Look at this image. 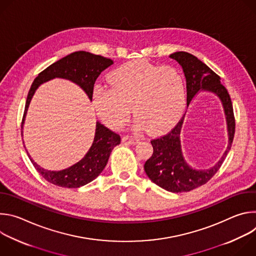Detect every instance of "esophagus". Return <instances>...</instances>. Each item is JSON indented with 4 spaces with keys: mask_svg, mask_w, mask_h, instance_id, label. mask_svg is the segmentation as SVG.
<instances>
[{
    "mask_svg": "<svg viewBox=\"0 0 256 256\" xmlns=\"http://www.w3.org/2000/svg\"><path fill=\"white\" fill-rule=\"evenodd\" d=\"M122 142L124 144H134L138 142V138H132V136H126L122 138Z\"/></svg>",
    "mask_w": 256,
    "mask_h": 256,
    "instance_id": "obj_1",
    "label": "esophagus"
}]
</instances>
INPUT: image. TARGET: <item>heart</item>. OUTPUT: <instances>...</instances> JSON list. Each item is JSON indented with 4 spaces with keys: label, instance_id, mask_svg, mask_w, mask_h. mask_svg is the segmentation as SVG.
Instances as JSON below:
<instances>
[{
    "label": "heart",
    "instance_id": "obj_1",
    "mask_svg": "<svg viewBox=\"0 0 256 256\" xmlns=\"http://www.w3.org/2000/svg\"><path fill=\"white\" fill-rule=\"evenodd\" d=\"M109 80L112 87L96 85L92 99L98 116L114 130L128 122L130 106L136 126L150 134L167 130L184 110V79L173 66L130 62L116 68Z\"/></svg>",
    "mask_w": 256,
    "mask_h": 256
}]
</instances>
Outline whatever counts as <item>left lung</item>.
<instances>
[{"mask_svg":"<svg viewBox=\"0 0 256 256\" xmlns=\"http://www.w3.org/2000/svg\"><path fill=\"white\" fill-rule=\"evenodd\" d=\"M184 70L186 79L188 106L198 91H208L220 98L227 122L228 146L218 163L204 170L190 167L181 151L180 132L184 116L166 134L151 140L153 154L146 161L144 169L148 177L158 186L171 192H190L206 182L222 166L235 134V118L233 105L227 89L221 84V78L196 56L186 52H176L169 56Z\"/></svg>","mask_w":256,"mask_h":256,"instance_id":"8db88e82","label":"left lung"}]
</instances>
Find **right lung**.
<instances>
[{
    "mask_svg": "<svg viewBox=\"0 0 256 256\" xmlns=\"http://www.w3.org/2000/svg\"><path fill=\"white\" fill-rule=\"evenodd\" d=\"M112 64L114 62L110 58H106L101 56L80 50L70 54L48 66L46 70L40 72L38 76L34 79L30 87L26 99L21 128H23L30 101L36 89L42 83L54 78L70 80L72 83L80 86L88 95L89 99L92 101L93 89L96 79L101 74L102 70H104ZM21 134L23 140V134ZM120 144V134L97 122L95 136L91 148L82 160L66 169L60 171H50L44 169L32 160L27 150L26 152L35 169L38 171V173L46 180L58 186L66 188H77L89 184V182L94 180L103 171L108 162L112 151L116 146Z\"/></svg>",
    "mask_w": 256,
    "mask_h": 256,
    "instance_id": "1",
    "label": "right lung"
}]
</instances>
